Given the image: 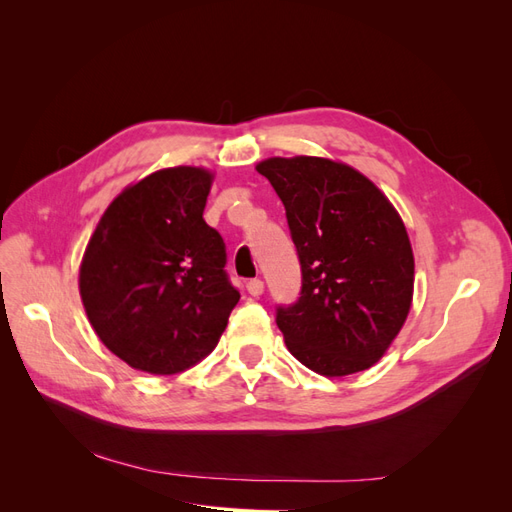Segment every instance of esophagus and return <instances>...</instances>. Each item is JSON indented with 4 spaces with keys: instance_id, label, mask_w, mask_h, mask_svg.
<instances>
[{
    "instance_id": "34e87169",
    "label": "esophagus",
    "mask_w": 512,
    "mask_h": 512,
    "mask_svg": "<svg viewBox=\"0 0 512 512\" xmlns=\"http://www.w3.org/2000/svg\"><path fill=\"white\" fill-rule=\"evenodd\" d=\"M245 288H247V292L252 294V297H260V294L265 292V282H262V280H250Z\"/></svg>"
}]
</instances>
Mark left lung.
Here are the masks:
<instances>
[{"label":"left lung","mask_w":512,"mask_h":512,"mask_svg":"<svg viewBox=\"0 0 512 512\" xmlns=\"http://www.w3.org/2000/svg\"><path fill=\"white\" fill-rule=\"evenodd\" d=\"M286 207L303 288L277 309L290 354L327 378L376 365L410 314L414 254L404 220L359 170L329 158L256 164Z\"/></svg>","instance_id":"8db88e82"}]
</instances>
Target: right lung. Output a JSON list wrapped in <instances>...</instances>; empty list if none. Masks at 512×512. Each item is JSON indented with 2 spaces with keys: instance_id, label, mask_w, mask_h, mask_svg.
<instances>
[{
  "instance_id": "1",
  "label": "right lung",
  "mask_w": 512,
  "mask_h": 512,
  "mask_svg": "<svg viewBox=\"0 0 512 512\" xmlns=\"http://www.w3.org/2000/svg\"><path fill=\"white\" fill-rule=\"evenodd\" d=\"M203 166L162 168L113 198L79 269L81 301L100 342L132 369L175 376L213 352L239 292L224 241L203 211Z\"/></svg>"
}]
</instances>
